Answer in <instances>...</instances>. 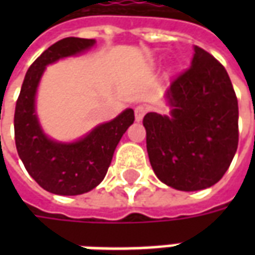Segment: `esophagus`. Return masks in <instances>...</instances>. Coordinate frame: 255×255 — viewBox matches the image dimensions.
Instances as JSON below:
<instances>
[{"label":"esophagus","instance_id":"1","mask_svg":"<svg viewBox=\"0 0 255 255\" xmlns=\"http://www.w3.org/2000/svg\"><path fill=\"white\" fill-rule=\"evenodd\" d=\"M146 112H147V108L144 105H138L135 108V119H136V122H142Z\"/></svg>","mask_w":255,"mask_h":255}]
</instances>
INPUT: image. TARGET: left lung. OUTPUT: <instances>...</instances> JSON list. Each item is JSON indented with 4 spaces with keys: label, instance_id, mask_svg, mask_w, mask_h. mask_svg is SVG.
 <instances>
[{
    "label": "left lung",
    "instance_id": "8db88e82",
    "mask_svg": "<svg viewBox=\"0 0 255 255\" xmlns=\"http://www.w3.org/2000/svg\"><path fill=\"white\" fill-rule=\"evenodd\" d=\"M166 91L171 116L143 117L153 171L169 187L197 191L224 176L238 149V98L225 68L202 47Z\"/></svg>",
    "mask_w": 255,
    "mask_h": 255
}]
</instances>
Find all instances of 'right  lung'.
Listing matches in <instances>:
<instances>
[{"label":"right lung","instance_id":"right-lung-1","mask_svg":"<svg viewBox=\"0 0 255 255\" xmlns=\"http://www.w3.org/2000/svg\"><path fill=\"white\" fill-rule=\"evenodd\" d=\"M94 43V39L71 36L46 49L28 68L16 102L14 142L19 157L31 177L57 195H79L97 187L105 177L123 133L135 120L132 109H126L73 143L54 142L42 131L35 113V94L45 68Z\"/></svg>","mask_w":255,"mask_h":255}]
</instances>
